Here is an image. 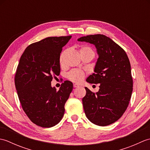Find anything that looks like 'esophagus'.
<instances>
[{
	"label": "esophagus",
	"instance_id": "esophagus-1",
	"mask_svg": "<svg viewBox=\"0 0 150 150\" xmlns=\"http://www.w3.org/2000/svg\"><path fill=\"white\" fill-rule=\"evenodd\" d=\"M78 87H79V86L78 84H73V88H78Z\"/></svg>",
	"mask_w": 150,
	"mask_h": 150
}]
</instances>
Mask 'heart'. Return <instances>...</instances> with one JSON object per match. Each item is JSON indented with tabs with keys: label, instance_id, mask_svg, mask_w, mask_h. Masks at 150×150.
<instances>
[{
	"label": "heart",
	"instance_id": "heart-1",
	"mask_svg": "<svg viewBox=\"0 0 150 150\" xmlns=\"http://www.w3.org/2000/svg\"><path fill=\"white\" fill-rule=\"evenodd\" d=\"M79 53H80V54L91 53V54H94L95 55L93 50H92L90 47H89L88 46H82L80 48V50H79ZM63 57H64V53H62L60 56V64L62 63ZM84 75H85V73H84V71H81V70L73 69L68 73L67 77H68V79L69 80L74 82H77V83H79V82H81L82 80H83Z\"/></svg>",
	"mask_w": 150,
	"mask_h": 150
}]
</instances>
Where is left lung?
Returning <instances> with one entry per match:
<instances>
[{
  "mask_svg": "<svg viewBox=\"0 0 150 150\" xmlns=\"http://www.w3.org/2000/svg\"><path fill=\"white\" fill-rule=\"evenodd\" d=\"M78 41L93 44L98 58L95 73L87 78L91 84H100L97 93L86 87L82 98L86 115L96 125L105 126L116 122L128 106L133 91L131 65L122 47L104 35L82 37Z\"/></svg>",
  "mask_w": 150,
  "mask_h": 150,
  "instance_id": "1",
  "label": "left lung"
}]
</instances>
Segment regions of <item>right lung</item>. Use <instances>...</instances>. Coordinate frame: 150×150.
Returning <instances> with one entry per match:
<instances>
[{
  "mask_svg": "<svg viewBox=\"0 0 150 150\" xmlns=\"http://www.w3.org/2000/svg\"><path fill=\"white\" fill-rule=\"evenodd\" d=\"M71 36L50 37L28 46L21 57L15 84L22 109L31 122L42 128L58 124L73 90L66 81L59 91L51 82L60 74V55Z\"/></svg>",
  "mask_w": 150,
  "mask_h": 150,
  "instance_id": "1",
  "label": "right lung"
}]
</instances>
